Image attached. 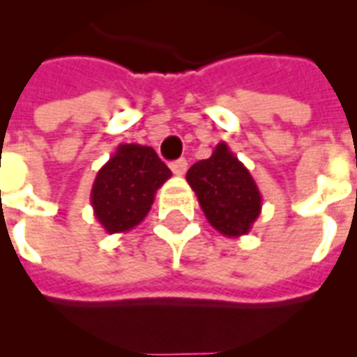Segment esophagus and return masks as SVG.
Listing matches in <instances>:
<instances>
[{"label": "esophagus", "instance_id": "esophagus-1", "mask_svg": "<svg viewBox=\"0 0 357 357\" xmlns=\"http://www.w3.org/2000/svg\"><path fill=\"white\" fill-rule=\"evenodd\" d=\"M170 170H172L176 176H183L185 170H187V161L185 159H178V161L170 162Z\"/></svg>", "mask_w": 357, "mask_h": 357}]
</instances>
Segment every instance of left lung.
I'll list each match as a JSON object with an SVG mask.
<instances>
[{"instance_id":"1","label":"left lung","mask_w":357,"mask_h":357,"mask_svg":"<svg viewBox=\"0 0 357 357\" xmlns=\"http://www.w3.org/2000/svg\"><path fill=\"white\" fill-rule=\"evenodd\" d=\"M207 222L224 237H241L261 215L263 198L252 174L226 142L217 144L209 159L195 162L187 172Z\"/></svg>"}]
</instances>
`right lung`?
I'll return each mask as SVG.
<instances>
[{
	"label": "right lung",
	"instance_id": "1",
	"mask_svg": "<svg viewBox=\"0 0 357 357\" xmlns=\"http://www.w3.org/2000/svg\"><path fill=\"white\" fill-rule=\"evenodd\" d=\"M170 176L153 148L120 144L92 183L94 217L107 234H126L144 220L157 189Z\"/></svg>",
	"mask_w": 357,
	"mask_h": 357
}]
</instances>
